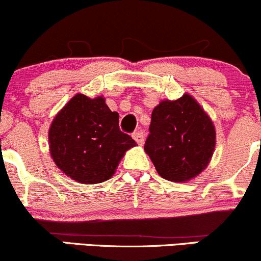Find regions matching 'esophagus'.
<instances>
[{
	"label": "esophagus",
	"mask_w": 261,
	"mask_h": 261,
	"mask_svg": "<svg viewBox=\"0 0 261 261\" xmlns=\"http://www.w3.org/2000/svg\"><path fill=\"white\" fill-rule=\"evenodd\" d=\"M133 139L136 141L137 145L142 146L143 142H145V135H143V133H140V131H137V133L133 134Z\"/></svg>",
	"instance_id": "esophagus-1"
}]
</instances>
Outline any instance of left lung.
Returning a JSON list of instances; mask_svg holds the SVG:
<instances>
[{
	"mask_svg": "<svg viewBox=\"0 0 261 261\" xmlns=\"http://www.w3.org/2000/svg\"><path fill=\"white\" fill-rule=\"evenodd\" d=\"M215 145L214 122L191 95L162 100L152 112L145 151L162 178H195L208 166Z\"/></svg>",
	"mask_w": 261,
	"mask_h": 261,
	"instance_id": "8db88e82",
	"label": "left lung"
}]
</instances>
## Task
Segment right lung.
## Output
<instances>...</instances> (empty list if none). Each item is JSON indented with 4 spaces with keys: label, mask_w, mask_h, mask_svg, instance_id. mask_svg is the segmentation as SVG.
Segmentation results:
<instances>
[{
    "label": "right lung",
    "mask_w": 261,
    "mask_h": 261,
    "mask_svg": "<svg viewBox=\"0 0 261 261\" xmlns=\"http://www.w3.org/2000/svg\"><path fill=\"white\" fill-rule=\"evenodd\" d=\"M50 154L62 173L81 184L110 179L136 142L119 128V114L101 95L76 94L54 118L49 128Z\"/></svg>",
    "instance_id": "right-lung-1"
}]
</instances>
